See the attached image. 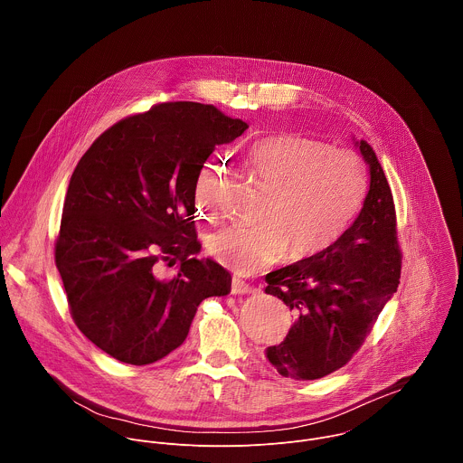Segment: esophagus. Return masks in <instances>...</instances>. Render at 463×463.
<instances>
[{
  "mask_svg": "<svg viewBox=\"0 0 463 463\" xmlns=\"http://www.w3.org/2000/svg\"><path fill=\"white\" fill-rule=\"evenodd\" d=\"M251 291H253V288L248 282H244L241 279L232 280V293L233 295H246V293H251Z\"/></svg>",
  "mask_w": 463,
  "mask_h": 463,
  "instance_id": "esophagus-1",
  "label": "esophagus"
}]
</instances>
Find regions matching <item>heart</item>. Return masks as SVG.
<instances>
[{"instance_id":"heart-1","label":"heart","mask_w":463,"mask_h":463,"mask_svg":"<svg viewBox=\"0 0 463 463\" xmlns=\"http://www.w3.org/2000/svg\"><path fill=\"white\" fill-rule=\"evenodd\" d=\"M246 163L269 188L259 224H235L208 239L210 253L228 269L251 275L289 253L306 259L329 248L358 213L365 165L351 150L302 134H277L255 141ZM221 179L217 161L206 163L195 181L199 206L210 208Z\"/></svg>"}]
</instances>
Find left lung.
<instances>
[{
	"mask_svg": "<svg viewBox=\"0 0 463 463\" xmlns=\"http://www.w3.org/2000/svg\"><path fill=\"white\" fill-rule=\"evenodd\" d=\"M356 145L371 181L354 222L324 251L266 275V293L295 317L286 338L266 349L286 378L317 380L344 367L400 284L392 194L373 148Z\"/></svg>",
	"mask_w": 463,
	"mask_h": 463,
	"instance_id": "8db88e82",
	"label": "left lung"
}]
</instances>
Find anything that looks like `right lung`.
Instances as JSON below:
<instances>
[{"instance_id": "obj_1", "label": "right lung", "mask_w": 463, "mask_h": 463, "mask_svg": "<svg viewBox=\"0 0 463 463\" xmlns=\"http://www.w3.org/2000/svg\"><path fill=\"white\" fill-rule=\"evenodd\" d=\"M246 128L213 105L159 103L118 121L80 159L54 257L76 326L116 360L165 358L199 304L230 293L228 271L194 257L195 181L215 146ZM159 261H179L180 273L157 279Z\"/></svg>"}]
</instances>
